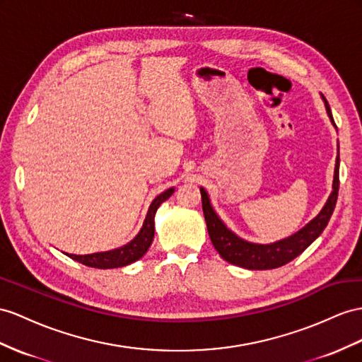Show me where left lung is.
Wrapping results in <instances>:
<instances>
[{
	"label": "left lung",
	"instance_id": "obj_1",
	"mask_svg": "<svg viewBox=\"0 0 362 362\" xmlns=\"http://www.w3.org/2000/svg\"><path fill=\"white\" fill-rule=\"evenodd\" d=\"M324 100V107H326L327 116L333 127L337 128L333 122L332 111L327 104L326 98L321 95ZM338 188H339V145H338V156L335 162V173H333V183H332V192L324 203L322 209L318 212L317 217H313L308 225L303 226L300 230H296L291 237H286L283 240H278L274 243H251L247 240L238 237L233 233L221 220L217 212L211 205L209 196L205 188H200L202 194V206H203V216L206 220L208 234L211 237V242L217 249L220 257L230 264H235L240 267H245L249 271H266V269H275V267L284 266L293 258L298 257L304 252L315 240H317L324 228L327 226L329 220L333 214V209L337 205L338 199Z\"/></svg>",
	"mask_w": 362,
	"mask_h": 362
}]
</instances>
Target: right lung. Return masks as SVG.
I'll return each instance as SVG.
<instances>
[{
    "label": "right lung",
    "instance_id": "add662e5",
    "mask_svg": "<svg viewBox=\"0 0 362 362\" xmlns=\"http://www.w3.org/2000/svg\"><path fill=\"white\" fill-rule=\"evenodd\" d=\"M173 192H174V188L166 189L151 202L141 230H139V234L129 243L105 252H95V254H87V255H75V254H67V255L73 258V260H76L88 267H96V269H115V267H122L137 262L139 258L145 255L148 247H150L153 243L154 217H156L157 208H159L165 200H168L173 196Z\"/></svg>",
    "mask_w": 362,
    "mask_h": 362
}]
</instances>
